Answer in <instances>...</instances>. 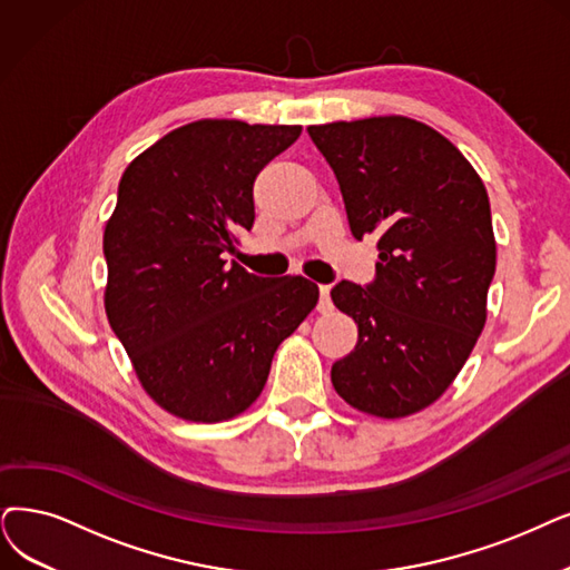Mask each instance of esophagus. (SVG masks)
<instances>
[{
    "mask_svg": "<svg viewBox=\"0 0 570 570\" xmlns=\"http://www.w3.org/2000/svg\"><path fill=\"white\" fill-rule=\"evenodd\" d=\"M317 311H321V313H330L332 311L330 285H321V302H317Z\"/></svg>",
    "mask_w": 570,
    "mask_h": 570,
    "instance_id": "obj_1",
    "label": "esophagus"
}]
</instances>
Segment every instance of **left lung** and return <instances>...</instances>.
Returning a JSON list of instances; mask_svg holds the SVG:
<instances>
[{
  "mask_svg": "<svg viewBox=\"0 0 570 570\" xmlns=\"http://www.w3.org/2000/svg\"><path fill=\"white\" fill-rule=\"evenodd\" d=\"M336 175L355 238H379L370 285L332 302L357 344L332 364L334 391L381 419L416 414L463 370L487 323L495 238L484 181L444 135L406 117L308 128Z\"/></svg>",
  "mask_w": 570,
  "mask_h": 570,
  "instance_id": "left-lung-1",
  "label": "left lung"
}]
</instances>
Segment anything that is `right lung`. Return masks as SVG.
Masks as SVG:
<instances>
[{"mask_svg": "<svg viewBox=\"0 0 570 570\" xmlns=\"http://www.w3.org/2000/svg\"><path fill=\"white\" fill-rule=\"evenodd\" d=\"M302 126L203 119L142 151L105 226V311L147 395L198 423L253 404L271 360L317 304L302 276L226 266L234 229H253L259 170Z\"/></svg>", "mask_w": 570, "mask_h": 570, "instance_id": "1", "label": "right lung"}]
</instances>
